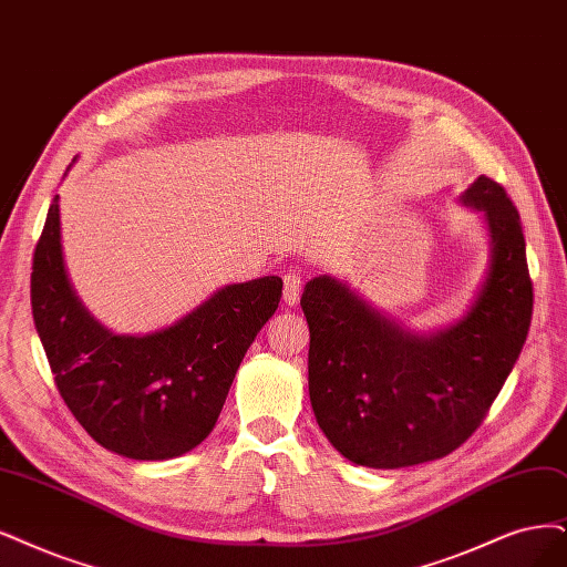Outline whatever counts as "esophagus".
Masks as SVG:
<instances>
[{
    "label": "esophagus",
    "instance_id": "34e87169",
    "mask_svg": "<svg viewBox=\"0 0 567 567\" xmlns=\"http://www.w3.org/2000/svg\"><path fill=\"white\" fill-rule=\"evenodd\" d=\"M301 276H299V272H295V270H291V272H287V276H285V303L287 306H297L299 303V297H301Z\"/></svg>",
    "mask_w": 567,
    "mask_h": 567
}]
</instances>
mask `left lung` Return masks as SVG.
Wrapping results in <instances>:
<instances>
[{"mask_svg": "<svg viewBox=\"0 0 567 567\" xmlns=\"http://www.w3.org/2000/svg\"><path fill=\"white\" fill-rule=\"evenodd\" d=\"M460 203L486 224L488 268L455 322L411 331L331 276L303 289L310 404L331 446L354 465L400 470L455 451L526 343L533 282L518 209L486 175Z\"/></svg>", "mask_w": 567, "mask_h": 567, "instance_id": "obj_1", "label": "left lung"}]
</instances>
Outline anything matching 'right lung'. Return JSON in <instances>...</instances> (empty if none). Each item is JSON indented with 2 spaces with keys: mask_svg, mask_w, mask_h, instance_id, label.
I'll use <instances>...</instances> for the list:
<instances>
[{
  "mask_svg": "<svg viewBox=\"0 0 567 567\" xmlns=\"http://www.w3.org/2000/svg\"><path fill=\"white\" fill-rule=\"evenodd\" d=\"M30 295L55 385L83 430L123 457L171 460L213 432L247 348L278 310L282 280L226 285L171 327L114 333L70 280L55 196L34 249Z\"/></svg>",
  "mask_w": 567,
  "mask_h": 567,
  "instance_id": "1",
  "label": "right lung"
}]
</instances>
